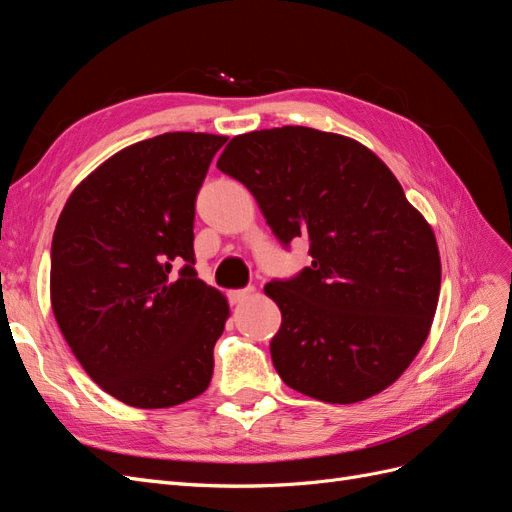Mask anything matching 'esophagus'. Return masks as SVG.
<instances>
[{"label":"esophagus","instance_id":"34e87169","mask_svg":"<svg viewBox=\"0 0 512 512\" xmlns=\"http://www.w3.org/2000/svg\"><path fill=\"white\" fill-rule=\"evenodd\" d=\"M254 288H241V290H230L228 292V301L230 303H243L247 297H252Z\"/></svg>","mask_w":512,"mask_h":512}]
</instances>
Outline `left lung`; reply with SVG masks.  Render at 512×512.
<instances>
[{"label":"left lung","mask_w":512,"mask_h":512,"mask_svg":"<svg viewBox=\"0 0 512 512\" xmlns=\"http://www.w3.org/2000/svg\"><path fill=\"white\" fill-rule=\"evenodd\" d=\"M218 168L284 247L309 243L312 265L265 286L282 312L280 378L327 404L391 386L425 344L442 277L433 230L395 175L352 138L303 126L235 136Z\"/></svg>","instance_id":"8db88e82"}]
</instances>
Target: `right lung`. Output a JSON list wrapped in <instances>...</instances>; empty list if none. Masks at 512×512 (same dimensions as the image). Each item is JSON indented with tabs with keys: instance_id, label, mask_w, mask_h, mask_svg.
Here are the masks:
<instances>
[{
	"instance_id": "right-lung-1",
	"label": "right lung",
	"mask_w": 512,
	"mask_h": 512,
	"mask_svg": "<svg viewBox=\"0 0 512 512\" xmlns=\"http://www.w3.org/2000/svg\"><path fill=\"white\" fill-rule=\"evenodd\" d=\"M224 143L166 132L121 149L57 220L55 320L89 378L128 406H177L211 382L228 303L196 277L194 211Z\"/></svg>"
}]
</instances>
